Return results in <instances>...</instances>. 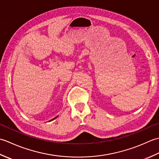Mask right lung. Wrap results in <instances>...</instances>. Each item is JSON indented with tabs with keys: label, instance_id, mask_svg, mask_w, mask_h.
I'll list each match as a JSON object with an SVG mask.
<instances>
[{
	"label": "right lung",
	"instance_id": "add662e5",
	"mask_svg": "<svg viewBox=\"0 0 159 159\" xmlns=\"http://www.w3.org/2000/svg\"><path fill=\"white\" fill-rule=\"evenodd\" d=\"M55 118H56V117H55ZM55 118H54V119H55ZM54 119H52V120H54Z\"/></svg>",
	"mask_w": 159,
	"mask_h": 159
}]
</instances>
